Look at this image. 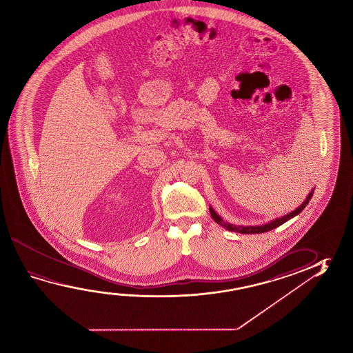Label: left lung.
Instances as JSON below:
<instances>
[{
    "mask_svg": "<svg viewBox=\"0 0 353 353\" xmlns=\"http://www.w3.org/2000/svg\"><path fill=\"white\" fill-rule=\"evenodd\" d=\"M312 192L307 196L304 203L301 204V207H298V208L293 210L292 213L287 214V215H284L282 218H278V219L273 220L271 223H268V224H265V225H259V226H236L232 225V224H229V223H225L224 220L220 218L218 214L214 212L213 208H209V212L212 214V218H213L219 225L224 226L226 230H229V232H241V234H261V232H270L272 229H276L279 225H282L283 223L285 221H288L289 219H292L293 216L295 215H298V214L301 213L303 209L305 208L306 204L309 203L310 201V198H312Z\"/></svg>",
    "mask_w": 353,
    "mask_h": 353,
    "instance_id": "8db88e82",
    "label": "left lung"
}]
</instances>
